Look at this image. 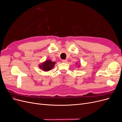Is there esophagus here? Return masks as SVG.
Here are the masks:
<instances>
[{
    "instance_id": "1",
    "label": "esophagus",
    "mask_w": 122,
    "mask_h": 122,
    "mask_svg": "<svg viewBox=\"0 0 122 122\" xmlns=\"http://www.w3.org/2000/svg\"><path fill=\"white\" fill-rule=\"evenodd\" d=\"M62 62H64V63H67V62H68V61L66 60H63L62 61Z\"/></svg>"
}]
</instances>
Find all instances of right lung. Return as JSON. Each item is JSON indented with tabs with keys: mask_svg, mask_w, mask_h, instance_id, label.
<instances>
[{
	"mask_svg": "<svg viewBox=\"0 0 122 122\" xmlns=\"http://www.w3.org/2000/svg\"><path fill=\"white\" fill-rule=\"evenodd\" d=\"M54 65L55 62L51 61L50 60H47L45 62H44L42 65H40V68H42L44 71H48L52 69L54 67Z\"/></svg>",
	"mask_w": 122,
	"mask_h": 122,
	"instance_id": "obj_1",
	"label": "right lung"
}]
</instances>
